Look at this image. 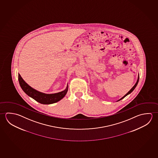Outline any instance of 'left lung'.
<instances>
[{"label":"left lung","instance_id":"8db88e82","mask_svg":"<svg viewBox=\"0 0 158 158\" xmlns=\"http://www.w3.org/2000/svg\"><path fill=\"white\" fill-rule=\"evenodd\" d=\"M139 75H138V80H137V81H136V83L134 85V86L132 87V88H131V89L130 90V91H129L127 93V94H126V95H124V96L122 98H120V99H119L118 100V101H120V100H121V99H123V98H124L125 97L127 96V95H128L129 94H131V93L133 91V90H134V89H135V88L136 87V86H137V85H138V82H139Z\"/></svg>","mask_w":158,"mask_h":158}]
</instances>
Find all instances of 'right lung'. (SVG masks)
<instances>
[{
	"instance_id": "right-lung-1",
	"label": "right lung",
	"mask_w": 158,
	"mask_h": 158,
	"mask_svg": "<svg viewBox=\"0 0 158 158\" xmlns=\"http://www.w3.org/2000/svg\"><path fill=\"white\" fill-rule=\"evenodd\" d=\"M18 80H19L20 86L24 92L29 96L35 99L36 101L39 102L41 104H52L54 103L58 102L65 96L68 91V85H67V87L64 91H62L59 93L54 94H44L35 90V89L32 88L29 85H28L22 78L19 73L18 74Z\"/></svg>"
}]
</instances>
